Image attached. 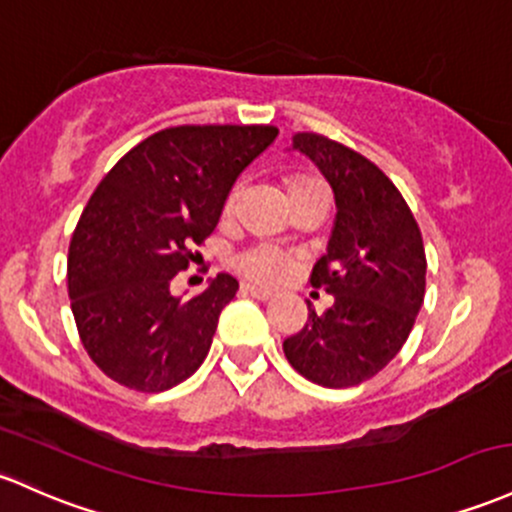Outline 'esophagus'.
I'll return each instance as SVG.
<instances>
[{
	"mask_svg": "<svg viewBox=\"0 0 512 512\" xmlns=\"http://www.w3.org/2000/svg\"><path fill=\"white\" fill-rule=\"evenodd\" d=\"M243 291L257 301H269L274 296V291L265 289V286H255V284H243Z\"/></svg>",
	"mask_w": 512,
	"mask_h": 512,
	"instance_id": "esophagus-1",
	"label": "esophagus"
}]
</instances>
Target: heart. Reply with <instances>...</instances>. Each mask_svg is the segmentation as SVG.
<instances>
[{"label":"heart","mask_w":512,"mask_h":512,"mask_svg":"<svg viewBox=\"0 0 512 512\" xmlns=\"http://www.w3.org/2000/svg\"><path fill=\"white\" fill-rule=\"evenodd\" d=\"M294 262L274 245H255L238 255V269L255 282H282Z\"/></svg>","instance_id":"b5f03b06"}]
</instances>
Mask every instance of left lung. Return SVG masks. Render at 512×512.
Wrapping results in <instances>:
<instances>
[{"label":"left lung","instance_id":"1","mask_svg":"<svg viewBox=\"0 0 512 512\" xmlns=\"http://www.w3.org/2000/svg\"><path fill=\"white\" fill-rule=\"evenodd\" d=\"M299 150L328 179L335 226L311 284L335 296L284 340L291 367L325 389H347L379 374L411 335L425 299V247L406 199L374 162L347 145L296 133Z\"/></svg>","mask_w":512,"mask_h":512}]
</instances>
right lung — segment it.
Wrapping results in <instances>:
<instances>
[{
  "instance_id": "add662e5",
  "label": "right lung",
  "mask_w": 512,
  "mask_h": 512,
  "mask_svg": "<svg viewBox=\"0 0 512 512\" xmlns=\"http://www.w3.org/2000/svg\"><path fill=\"white\" fill-rule=\"evenodd\" d=\"M274 126H174L111 167L84 206L67 255V291L92 362L128 389L160 393L211 350L238 279L218 274L194 299L172 277L216 228L240 172L277 138Z\"/></svg>"
}]
</instances>
